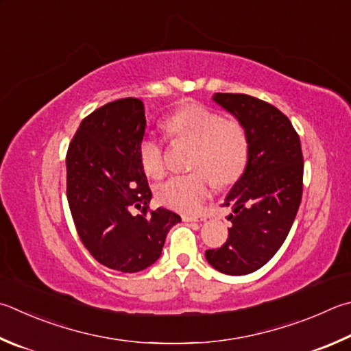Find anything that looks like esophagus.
<instances>
[{"label":"esophagus","instance_id":"esophagus-1","mask_svg":"<svg viewBox=\"0 0 351 351\" xmlns=\"http://www.w3.org/2000/svg\"><path fill=\"white\" fill-rule=\"evenodd\" d=\"M206 219V216H193V215H184L182 216V221L186 222H199Z\"/></svg>","mask_w":351,"mask_h":351}]
</instances>
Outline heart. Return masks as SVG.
I'll return each mask as SVG.
<instances>
[{
	"label": "heart",
	"instance_id": "b5f03b06",
	"mask_svg": "<svg viewBox=\"0 0 351 351\" xmlns=\"http://www.w3.org/2000/svg\"><path fill=\"white\" fill-rule=\"evenodd\" d=\"M173 144H187L189 169L192 173L173 176L156 189L159 204L181 213L201 208L210 190V180L227 186L238 180L248 158V138L241 121L224 118L206 106H187L164 123ZM139 162L154 180L164 175V149L156 138H144L139 144Z\"/></svg>",
	"mask_w": 351,
	"mask_h": 351
}]
</instances>
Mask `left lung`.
Masks as SVG:
<instances>
[{"mask_svg": "<svg viewBox=\"0 0 351 351\" xmlns=\"http://www.w3.org/2000/svg\"><path fill=\"white\" fill-rule=\"evenodd\" d=\"M213 101L244 125L248 158L224 201L233 208L228 238L206 259L241 276L265 265L284 244L301 204L304 158L299 135L275 106L244 93H215Z\"/></svg>", "mask_w": 351, "mask_h": 351, "instance_id": "8db88e82", "label": "left lung"}]
</instances>
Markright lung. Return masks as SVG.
I'll use <instances>...</instances> for the list:
<instances>
[{
    "label": "right lung",
    "instance_id": "obj_1",
    "mask_svg": "<svg viewBox=\"0 0 351 351\" xmlns=\"http://www.w3.org/2000/svg\"><path fill=\"white\" fill-rule=\"evenodd\" d=\"M145 132L138 98L107 103L81 121L69 144L67 201L82 244L99 264L136 273L161 256L181 216L149 210L152 192L139 162Z\"/></svg>",
    "mask_w": 351,
    "mask_h": 351
}]
</instances>
